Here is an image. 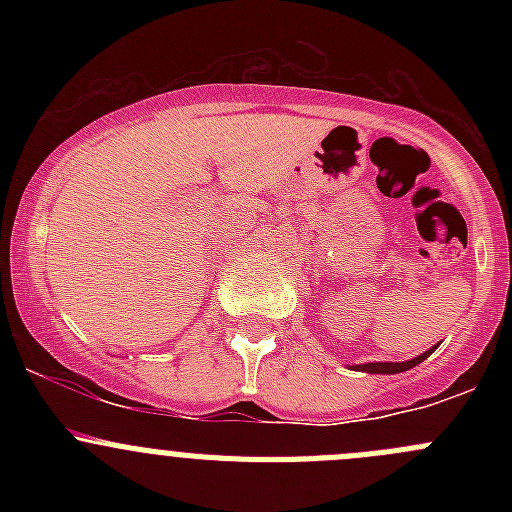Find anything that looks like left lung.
I'll list each match as a JSON object with an SVG mask.
<instances>
[{
    "label": "left lung",
    "instance_id": "obj_1",
    "mask_svg": "<svg viewBox=\"0 0 512 512\" xmlns=\"http://www.w3.org/2000/svg\"><path fill=\"white\" fill-rule=\"evenodd\" d=\"M436 349H438V344L436 347L428 349V352L418 354L409 361H366V364H356V366H352V369L366 371V374H401V371H409V369H414V366L421 364V361H426L428 356L436 352Z\"/></svg>",
    "mask_w": 512,
    "mask_h": 512
}]
</instances>
